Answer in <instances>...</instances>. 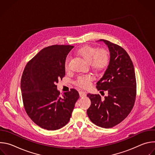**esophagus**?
<instances>
[{"mask_svg":"<svg viewBox=\"0 0 155 155\" xmlns=\"http://www.w3.org/2000/svg\"><path fill=\"white\" fill-rule=\"evenodd\" d=\"M79 94H80V97H85L86 96V93L85 91H81L79 92Z\"/></svg>","mask_w":155,"mask_h":155,"instance_id":"obj_1","label":"esophagus"}]
</instances>
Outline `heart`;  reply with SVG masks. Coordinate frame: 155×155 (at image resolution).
I'll use <instances>...</instances> for the list:
<instances>
[{
  "label": "heart",
  "mask_w": 155,
  "mask_h": 155,
  "mask_svg": "<svg viewBox=\"0 0 155 155\" xmlns=\"http://www.w3.org/2000/svg\"><path fill=\"white\" fill-rule=\"evenodd\" d=\"M78 55L81 56L85 61L90 62L92 67L100 71L105 68L110 61V53L105 49L99 50L91 46H84L77 51ZM64 68L65 70L69 69V58L65 60ZM93 80L91 75L80 76L78 78L77 84L83 87L89 86L90 81Z\"/></svg>",
  "instance_id": "obj_1"
}]
</instances>
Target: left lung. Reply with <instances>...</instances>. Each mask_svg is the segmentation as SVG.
Here are the masks:
<instances>
[{"instance_id":"8db88e82","label":"left lung","mask_w":155,"mask_h":155,"mask_svg":"<svg viewBox=\"0 0 155 155\" xmlns=\"http://www.w3.org/2000/svg\"><path fill=\"white\" fill-rule=\"evenodd\" d=\"M108 47L110 61L102 77L97 83V89L107 91L108 96L102 100L98 94H87L91 104L87 110L90 120L96 125L112 127L129 114L136 96L134 68L129 54L121 47L101 39Z\"/></svg>"}]
</instances>
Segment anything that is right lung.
I'll return each instance as SVG.
<instances>
[{
	"instance_id": "right-lung-1",
	"label": "right lung",
	"mask_w": 155,
	"mask_h": 155,
	"mask_svg": "<svg viewBox=\"0 0 155 155\" xmlns=\"http://www.w3.org/2000/svg\"><path fill=\"white\" fill-rule=\"evenodd\" d=\"M74 48L52 45L42 49L26 64L21 80L24 107L29 118L43 129H61L70 120L79 98L75 89L60 97L56 83L65 76L66 58Z\"/></svg>"
}]
</instances>
